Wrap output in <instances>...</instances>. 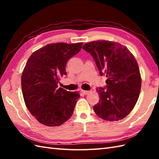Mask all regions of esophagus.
I'll return each instance as SVG.
<instances>
[{
    "label": "esophagus",
    "instance_id": "34e87169",
    "mask_svg": "<svg viewBox=\"0 0 159 159\" xmlns=\"http://www.w3.org/2000/svg\"><path fill=\"white\" fill-rule=\"evenodd\" d=\"M81 92L83 93V94H85V95H87V94H88L90 92L89 91H85V90H81Z\"/></svg>",
    "mask_w": 159,
    "mask_h": 159
}]
</instances>
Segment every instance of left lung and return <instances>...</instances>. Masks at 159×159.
I'll use <instances>...</instances> for the list:
<instances>
[{
  "mask_svg": "<svg viewBox=\"0 0 159 159\" xmlns=\"http://www.w3.org/2000/svg\"><path fill=\"white\" fill-rule=\"evenodd\" d=\"M83 48L93 57L100 76L107 78L105 87L96 88L100 100L93 106L94 111L104 120H122L135 106L141 90L135 58L126 47L115 42L93 41Z\"/></svg>",
  "mask_w": 159,
  "mask_h": 159,
  "instance_id": "obj_1",
  "label": "left lung"
}]
</instances>
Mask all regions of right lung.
Returning <instances> with one entry per match:
<instances>
[{
	"label": "right lung",
	"instance_id": "1",
	"mask_svg": "<svg viewBox=\"0 0 159 159\" xmlns=\"http://www.w3.org/2000/svg\"><path fill=\"white\" fill-rule=\"evenodd\" d=\"M83 43L47 44L30 56L21 78L26 106L39 123L58 126L72 116L80 94L61 87V76L66 74V65L79 52Z\"/></svg>",
	"mask_w": 159,
	"mask_h": 159
}]
</instances>
